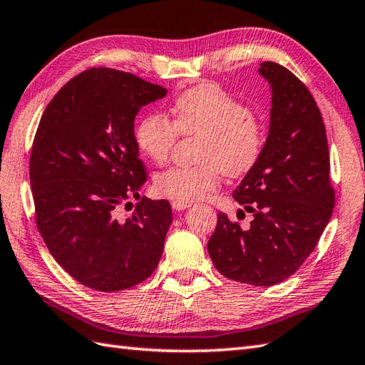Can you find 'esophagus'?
Masks as SVG:
<instances>
[{
	"instance_id": "obj_1",
	"label": "esophagus",
	"mask_w": 365,
	"mask_h": 365,
	"mask_svg": "<svg viewBox=\"0 0 365 365\" xmlns=\"http://www.w3.org/2000/svg\"><path fill=\"white\" fill-rule=\"evenodd\" d=\"M191 204L190 202H182V200H173V208L174 210H187V208H190Z\"/></svg>"
}]
</instances>
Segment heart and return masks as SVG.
<instances>
[{
  "instance_id": "obj_1",
  "label": "heart",
  "mask_w": 365,
  "mask_h": 365,
  "mask_svg": "<svg viewBox=\"0 0 365 365\" xmlns=\"http://www.w3.org/2000/svg\"><path fill=\"white\" fill-rule=\"evenodd\" d=\"M174 119L152 113L138 122V149L157 165L168 161L182 136L200 135L196 166H173L155 177L161 196L195 202L212 192L222 174L242 177L259 165L267 145V128L252 110L220 84L204 83L183 91L173 106Z\"/></svg>"
}]
</instances>
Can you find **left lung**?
Masks as SVG:
<instances>
[{
	"label": "left lung",
	"mask_w": 365,
	"mask_h": 365,
	"mask_svg": "<svg viewBox=\"0 0 365 365\" xmlns=\"http://www.w3.org/2000/svg\"><path fill=\"white\" fill-rule=\"evenodd\" d=\"M259 72L273 92L269 133L259 165L234 191L254 220L243 230L218 213L207 250L222 276L267 287L292 276L311 255L331 220L336 195L327 130L312 94L281 64L267 61Z\"/></svg>",
	"instance_id": "8db88e82"
}]
</instances>
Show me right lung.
<instances>
[{"label":"right lung","instance_id":"1","mask_svg":"<svg viewBox=\"0 0 365 365\" xmlns=\"http://www.w3.org/2000/svg\"><path fill=\"white\" fill-rule=\"evenodd\" d=\"M166 89L115 68L73 76L46 105L29 157L36 224L48 251L80 284L119 292L157 268L173 210L139 197L147 180L135 118ZM138 199L134 213L118 212Z\"/></svg>","mask_w":365,"mask_h":365}]
</instances>
